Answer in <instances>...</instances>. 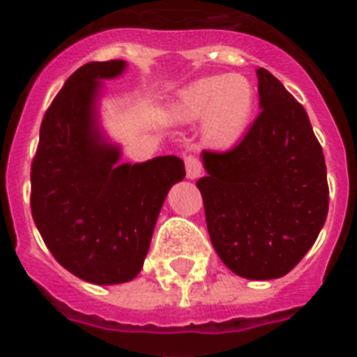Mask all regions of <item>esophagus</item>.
<instances>
[{
  "mask_svg": "<svg viewBox=\"0 0 357 357\" xmlns=\"http://www.w3.org/2000/svg\"><path fill=\"white\" fill-rule=\"evenodd\" d=\"M185 170H187V178L189 179L200 178L202 174H204V167H202L200 159L195 155L185 157Z\"/></svg>",
  "mask_w": 357,
  "mask_h": 357,
  "instance_id": "34e87169",
  "label": "esophagus"
}]
</instances>
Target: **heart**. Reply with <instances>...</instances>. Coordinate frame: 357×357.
<instances>
[{"instance_id":"obj_1","label":"heart","mask_w":357,"mask_h":357,"mask_svg":"<svg viewBox=\"0 0 357 357\" xmlns=\"http://www.w3.org/2000/svg\"><path fill=\"white\" fill-rule=\"evenodd\" d=\"M255 111L252 81L241 74L209 75L183 86L170 105L178 123L202 120V135L209 146L229 148L243 139Z\"/></svg>"}]
</instances>
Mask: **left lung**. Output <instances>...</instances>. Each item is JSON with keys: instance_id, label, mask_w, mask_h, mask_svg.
<instances>
[{"instance_id": "1", "label": "left lung", "mask_w": 357, "mask_h": 357, "mask_svg": "<svg viewBox=\"0 0 357 357\" xmlns=\"http://www.w3.org/2000/svg\"><path fill=\"white\" fill-rule=\"evenodd\" d=\"M261 113L237 146L204 150L196 181L218 257L246 280H274L298 265L326 222V162L305 109L265 68Z\"/></svg>"}]
</instances>
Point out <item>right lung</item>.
I'll use <instances>...</instances> for the list:
<instances>
[{"instance_id": "1", "label": "right lung", "mask_w": 357, "mask_h": 357, "mask_svg": "<svg viewBox=\"0 0 357 357\" xmlns=\"http://www.w3.org/2000/svg\"><path fill=\"white\" fill-rule=\"evenodd\" d=\"M123 68V61L86 63L70 75L42 119L31 162V213L47 250L96 285L139 274L168 189L185 178L174 155L120 165V150L98 131L100 79Z\"/></svg>"}]
</instances>
